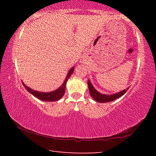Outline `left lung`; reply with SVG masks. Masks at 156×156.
<instances>
[{
	"instance_id": "left-lung-1",
	"label": "left lung",
	"mask_w": 156,
	"mask_h": 156,
	"mask_svg": "<svg viewBox=\"0 0 156 156\" xmlns=\"http://www.w3.org/2000/svg\"><path fill=\"white\" fill-rule=\"evenodd\" d=\"M87 83H88L89 91V93H90L91 96L93 98V99L94 100H96V102H100V103H105V102H109L113 101V100H115L117 98H118L123 96L129 89L128 87L126 89H125V90H122L120 92H118V93L107 95V94H101L94 87V86L92 85L91 81L89 80H88Z\"/></svg>"
}]
</instances>
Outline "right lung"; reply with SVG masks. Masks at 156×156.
Instances as JSON below:
<instances>
[{
	"label": "right lung",
	"mask_w": 156,
	"mask_h": 156,
	"mask_svg": "<svg viewBox=\"0 0 156 156\" xmlns=\"http://www.w3.org/2000/svg\"><path fill=\"white\" fill-rule=\"evenodd\" d=\"M73 70H74V67L71 68L70 70L67 73V77L65 78L64 82H63V83L62 84V85L60 86L59 88L56 89V90L50 91V92H43V91H38L34 90V89L30 88L28 86L25 84L23 82H22V83H23V86H24L25 89H27V91L28 92H30L31 94H32L33 96L37 98L43 100V101H47V102L57 101V100H59L60 99H61L62 97L63 96V95H64L67 82L68 81L70 76H72V74L73 72Z\"/></svg>",
	"instance_id": "right-lung-1"
}]
</instances>
